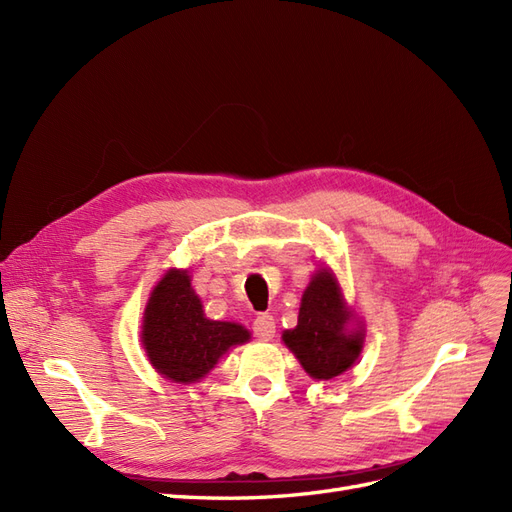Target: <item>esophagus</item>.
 Masks as SVG:
<instances>
[{"instance_id": "1", "label": "esophagus", "mask_w": 512, "mask_h": 512, "mask_svg": "<svg viewBox=\"0 0 512 512\" xmlns=\"http://www.w3.org/2000/svg\"><path fill=\"white\" fill-rule=\"evenodd\" d=\"M252 331L258 339H262V342H269V339L275 335V320L271 314H258L254 318V324H252Z\"/></svg>"}]
</instances>
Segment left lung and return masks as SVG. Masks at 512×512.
I'll return each instance as SVG.
<instances>
[{
	"label": "left lung",
	"mask_w": 512,
	"mask_h": 512,
	"mask_svg": "<svg viewBox=\"0 0 512 512\" xmlns=\"http://www.w3.org/2000/svg\"><path fill=\"white\" fill-rule=\"evenodd\" d=\"M348 309L333 275L322 269L303 292L299 322L286 331L284 344L316 380H331L354 365L363 348V333L348 331Z\"/></svg>",
	"instance_id": "left-lung-1"
}]
</instances>
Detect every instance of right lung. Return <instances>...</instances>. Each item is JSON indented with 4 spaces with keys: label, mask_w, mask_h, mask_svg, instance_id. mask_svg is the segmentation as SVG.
<instances>
[{
    "label": "right lung",
    "mask_w": 512,
    "mask_h": 512,
    "mask_svg": "<svg viewBox=\"0 0 512 512\" xmlns=\"http://www.w3.org/2000/svg\"><path fill=\"white\" fill-rule=\"evenodd\" d=\"M247 339L250 333L241 324L205 318L188 271L170 269L153 288L143 318V346L164 378L198 382L228 348Z\"/></svg>",
    "instance_id": "add662e5"
}]
</instances>
